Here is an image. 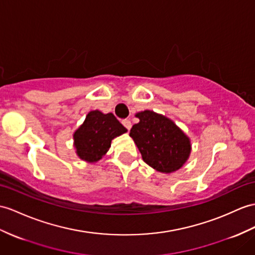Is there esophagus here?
<instances>
[{"mask_svg": "<svg viewBox=\"0 0 255 255\" xmlns=\"http://www.w3.org/2000/svg\"><path fill=\"white\" fill-rule=\"evenodd\" d=\"M122 124H123L124 127H126V128L128 129V131H129V129H131V128H132V123H131V121L128 120V119L123 120V121H122Z\"/></svg>", "mask_w": 255, "mask_h": 255, "instance_id": "obj_1", "label": "esophagus"}]
</instances>
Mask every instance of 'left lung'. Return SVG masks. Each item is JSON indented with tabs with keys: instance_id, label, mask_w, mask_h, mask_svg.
Returning a JSON list of instances; mask_svg holds the SVG:
<instances>
[{
	"instance_id": "1",
	"label": "left lung",
	"mask_w": 255,
	"mask_h": 255,
	"mask_svg": "<svg viewBox=\"0 0 255 255\" xmlns=\"http://www.w3.org/2000/svg\"><path fill=\"white\" fill-rule=\"evenodd\" d=\"M136 117L129 136L134 139L142 160L162 173L178 170L190 153V141L173 121L153 111L145 110Z\"/></svg>"
}]
</instances>
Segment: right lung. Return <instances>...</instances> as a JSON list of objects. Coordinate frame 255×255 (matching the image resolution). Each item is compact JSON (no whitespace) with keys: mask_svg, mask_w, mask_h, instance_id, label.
I'll use <instances>...</instances> for the list:
<instances>
[{"mask_svg":"<svg viewBox=\"0 0 255 255\" xmlns=\"http://www.w3.org/2000/svg\"><path fill=\"white\" fill-rule=\"evenodd\" d=\"M127 131L113 114L91 111L73 135L78 156L88 162H96L108 151L111 140Z\"/></svg>","mask_w":255,"mask_h":255,"instance_id":"obj_1","label":"right lung"}]
</instances>
